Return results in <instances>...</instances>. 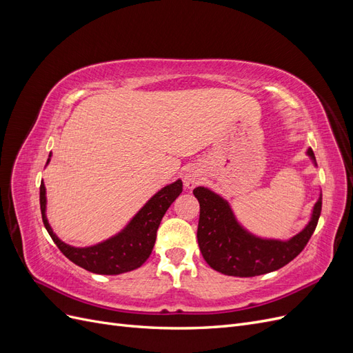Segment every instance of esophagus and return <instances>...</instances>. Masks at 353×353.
<instances>
[{"mask_svg":"<svg viewBox=\"0 0 353 353\" xmlns=\"http://www.w3.org/2000/svg\"><path fill=\"white\" fill-rule=\"evenodd\" d=\"M199 183H200V175L197 172H193V170H191V172L185 174L184 184L187 188H194Z\"/></svg>","mask_w":353,"mask_h":353,"instance_id":"34e87169","label":"esophagus"}]
</instances>
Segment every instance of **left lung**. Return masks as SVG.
Instances as JSON below:
<instances>
[{
	"instance_id": "left-lung-1",
	"label": "left lung",
	"mask_w": 353,
	"mask_h": 353,
	"mask_svg": "<svg viewBox=\"0 0 353 353\" xmlns=\"http://www.w3.org/2000/svg\"><path fill=\"white\" fill-rule=\"evenodd\" d=\"M307 156L315 162L314 152ZM316 165V163H315ZM193 194L200 203L197 241L210 268L231 276H254L283 268L301 253L314 234L321 215L323 194L319 196L307 225L287 241L253 236L237 222L227 200L205 187Z\"/></svg>"
}]
</instances>
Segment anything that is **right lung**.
I'll return each mask as SVG.
<instances>
[{
  "label": "right lung",
  "mask_w": 353,
  "mask_h": 353,
  "mask_svg": "<svg viewBox=\"0 0 353 353\" xmlns=\"http://www.w3.org/2000/svg\"><path fill=\"white\" fill-rule=\"evenodd\" d=\"M48 162L50 159L47 160V163ZM181 193H183V181L181 179L163 187L145 203L144 208L137 213L125 230H122L117 236L91 245V248H73V245L59 240L56 234L52 232L46 216L47 199L44 183H41L39 187V205L42 222H44L50 237L69 261L94 274L117 275L140 268L148 259L156 241V232L160 221H162L168 208L172 205Z\"/></svg>",
  "instance_id": "obj_1"
}]
</instances>
